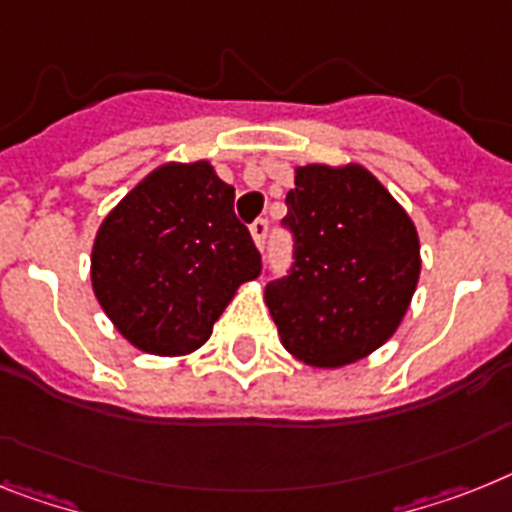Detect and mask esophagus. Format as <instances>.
<instances>
[{
  "label": "esophagus",
  "instance_id": "1",
  "mask_svg": "<svg viewBox=\"0 0 512 512\" xmlns=\"http://www.w3.org/2000/svg\"><path fill=\"white\" fill-rule=\"evenodd\" d=\"M251 235H253V243L264 251L266 238H269V222H266V219H256V222L251 225Z\"/></svg>",
  "mask_w": 512,
  "mask_h": 512
}]
</instances>
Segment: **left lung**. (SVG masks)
I'll return each instance as SVG.
<instances>
[{
    "label": "left lung",
    "instance_id": "obj_1",
    "mask_svg": "<svg viewBox=\"0 0 512 512\" xmlns=\"http://www.w3.org/2000/svg\"><path fill=\"white\" fill-rule=\"evenodd\" d=\"M285 204L293 264L264 290L282 345L322 369L369 356L403 322L416 290L411 217L358 164L298 167Z\"/></svg>",
    "mask_w": 512,
    "mask_h": 512
}]
</instances>
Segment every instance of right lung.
<instances>
[{"instance_id":"obj_1","label":"right lung","mask_w":512,"mask_h":512,"mask_svg":"<svg viewBox=\"0 0 512 512\" xmlns=\"http://www.w3.org/2000/svg\"><path fill=\"white\" fill-rule=\"evenodd\" d=\"M209 162L164 164L109 211L91 253L101 308L154 356L201 348L261 253Z\"/></svg>"}]
</instances>
